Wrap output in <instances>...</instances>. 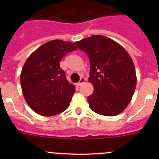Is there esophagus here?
<instances>
[{
  "instance_id": "esophagus-1",
  "label": "esophagus",
  "mask_w": 159,
  "mask_h": 159,
  "mask_svg": "<svg viewBox=\"0 0 159 159\" xmlns=\"http://www.w3.org/2000/svg\"><path fill=\"white\" fill-rule=\"evenodd\" d=\"M85 81H86V80L84 78V77H82V78H80V81H79L78 83L76 84L77 86H80V85H82L84 83H85Z\"/></svg>"
}]
</instances>
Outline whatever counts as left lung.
Here are the masks:
<instances>
[{"instance_id":"1","label":"left lung","mask_w":159,"mask_h":159,"mask_svg":"<svg viewBox=\"0 0 159 159\" xmlns=\"http://www.w3.org/2000/svg\"><path fill=\"white\" fill-rule=\"evenodd\" d=\"M87 53L94 92L88 97L90 108L106 116H117L126 109L134 95L136 73L126 49L107 36L94 35L75 42Z\"/></svg>"}]
</instances>
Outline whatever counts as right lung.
Segmentation results:
<instances>
[{
  "label": "right lung",
  "instance_id": "right-lung-1",
  "mask_svg": "<svg viewBox=\"0 0 159 159\" xmlns=\"http://www.w3.org/2000/svg\"><path fill=\"white\" fill-rule=\"evenodd\" d=\"M75 49L71 42L53 40L38 48L26 60L20 84L25 101L36 113L52 116L68 107L75 88L67 80L60 61Z\"/></svg>",
  "mask_w": 159,
  "mask_h": 159
}]
</instances>
